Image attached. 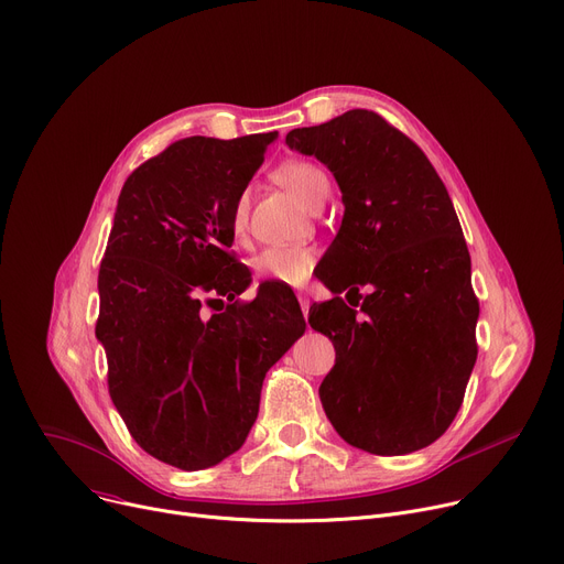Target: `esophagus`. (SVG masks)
Instances as JSON below:
<instances>
[{
	"label": "esophagus",
	"mask_w": 564,
	"mask_h": 564,
	"mask_svg": "<svg viewBox=\"0 0 564 564\" xmlns=\"http://www.w3.org/2000/svg\"><path fill=\"white\" fill-rule=\"evenodd\" d=\"M295 295H297V302H300V310H302V314H310V295L305 293V291H295Z\"/></svg>",
	"instance_id": "obj_1"
}]
</instances>
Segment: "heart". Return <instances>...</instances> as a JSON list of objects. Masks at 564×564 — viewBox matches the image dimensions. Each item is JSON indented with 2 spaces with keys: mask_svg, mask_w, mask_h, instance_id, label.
<instances>
[{
  "mask_svg": "<svg viewBox=\"0 0 564 564\" xmlns=\"http://www.w3.org/2000/svg\"><path fill=\"white\" fill-rule=\"evenodd\" d=\"M275 181L293 192L302 203L312 207L323 194L329 192L325 171L307 160H289L275 169ZM248 224V196L241 194L232 209V230L243 232ZM316 252L307 246H273L264 248L252 259V271L262 282L302 284L314 269Z\"/></svg>",
  "mask_w": 564,
  "mask_h": 564,
  "instance_id": "heart-1",
  "label": "heart"
}]
</instances>
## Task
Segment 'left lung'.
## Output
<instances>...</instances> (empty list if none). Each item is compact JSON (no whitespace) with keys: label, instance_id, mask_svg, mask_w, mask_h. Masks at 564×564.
Masks as SVG:
<instances>
[{"label":"left lung","instance_id":"left-lung-1","mask_svg":"<svg viewBox=\"0 0 564 564\" xmlns=\"http://www.w3.org/2000/svg\"><path fill=\"white\" fill-rule=\"evenodd\" d=\"M286 144L327 164L345 205L323 257L341 275L323 280L336 297L310 310L336 350L323 409L352 447L422 449L454 422L479 352V297L452 198L422 149L372 110L295 128Z\"/></svg>","mask_w":564,"mask_h":564}]
</instances>
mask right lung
Returning <instances> with one entry per match:
<instances>
[{"label":"right lung","instance_id":"obj_1","mask_svg":"<svg viewBox=\"0 0 564 564\" xmlns=\"http://www.w3.org/2000/svg\"><path fill=\"white\" fill-rule=\"evenodd\" d=\"M275 135L185 138L140 164L101 259L95 332L108 393L135 443L185 471L243 445L269 368L305 332L282 284L235 300L250 273L230 252L232 209ZM216 294L229 305L207 319Z\"/></svg>","mask_w":564,"mask_h":564}]
</instances>
